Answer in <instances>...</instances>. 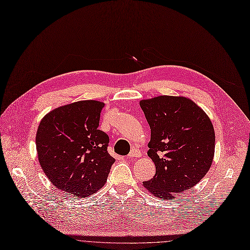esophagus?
I'll return each mask as SVG.
<instances>
[{"label":"esophagus","mask_w":250,"mask_h":250,"mask_svg":"<svg viewBox=\"0 0 250 250\" xmlns=\"http://www.w3.org/2000/svg\"><path fill=\"white\" fill-rule=\"evenodd\" d=\"M128 159H135V158H140L141 152L137 149H133L130 153H128Z\"/></svg>","instance_id":"esophagus-1"}]
</instances>
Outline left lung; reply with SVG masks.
I'll return each instance as SVG.
<instances>
[{
  "instance_id": "left-lung-1",
  "label": "left lung",
  "mask_w": 250,
  "mask_h": 250,
  "mask_svg": "<svg viewBox=\"0 0 250 250\" xmlns=\"http://www.w3.org/2000/svg\"><path fill=\"white\" fill-rule=\"evenodd\" d=\"M151 131L149 158L155 175L143 187L152 196L172 200L198 184L214 158V127L205 111L186 97L141 100Z\"/></svg>"
}]
</instances>
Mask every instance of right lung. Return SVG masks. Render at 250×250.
Returning <instances> with one entry per match:
<instances>
[{"mask_svg":"<svg viewBox=\"0 0 250 250\" xmlns=\"http://www.w3.org/2000/svg\"><path fill=\"white\" fill-rule=\"evenodd\" d=\"M103 102L79 101L51 110L39 124L36 148L42 170L53 186L86 198L107 181L115 160L107 151L109 137L99 130Z\"/></svg>","mask_w":250,"mask_h":250,"instance_id":"add662e5","label":"right lung"}]
</instances>
